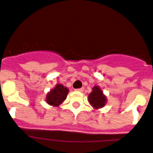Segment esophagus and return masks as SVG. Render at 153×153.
Listing matches in <instances>:
<instances>
[{"label": "esophagus", "instance_id": "esophagus-1", "mask_svg": "<svg viewBox=\"0 0 153 153\" xmlns=\"http://www.w3.org/2000/svg\"><path fill=\"white\" fill-rule=\"evenodd\" d=\"M84 88H78V89H76V91H79V92H82L84 91Z\"/></svg>", "mask_w": 153, "mask_h": 153}]
</instances>
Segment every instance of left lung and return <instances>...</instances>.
I'll return each instance as SVG.
<instances>
[{"instance_id": "1", "label": "left lung", "mask_w": 153, "mask_h": 153, "mask_svg": "<svg viewBox=\"0 0 153 153\" xmlns=\"http://www.w3.org/2000/svg\"><path fill=\"white\" fill-rule=\"evenodd\" d=\"M88 102L94 108H100L106 104L107 98L98 86H94L88 95Z\"/></svg>"}]
</instances>
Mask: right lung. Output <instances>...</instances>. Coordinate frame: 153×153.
I'll return each instance as SVG.
<instances>
[{"instance_id":"right-lung-1","label":"right lung","mask_w":153,"mask_h":153,"mask_svg":"<svg viewBox=\"0 0 153 153\" xmlns=\"http://www.w3.org/2000/svg\"><path fill=\"white\" fill-rule=\"evenodd\" d=\"M68 93L69 89L67 88L64 87L62 84H58L47 94V103L53 106H59L65 100Z\"/></svg>"}]
</instances>
